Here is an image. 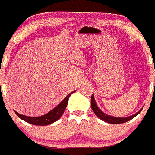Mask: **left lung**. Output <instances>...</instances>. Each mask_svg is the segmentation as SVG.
I'll return each mask as SVG.
<instances>
[{"label":"left lung","mask_w":155,"mask_h":155,"mask_svg":"<svg viewBox=\"0 0 155 155\" xmlns=\"http://www.w3.org/2000/svg\"><path fill=\"white\" fill-rule=\"evenodd\" d=\"M91 107H92V109L94 112V113L97 115L100 119H102V121H105V122H108V123L113 124V125H115V124L124 123V122L128 121L129 120L132 119L133 118H134L136 115H138V114L141 112V110H142V108H141V110H139L138 112L134 114V115H131V116L125 117V118H118V117L111 116V115H107V114L104 113L103 112H102V111L100 110V108L98 107L97 104H96V102H95V98H94L93 95H92V97H91Z\"/></svg>","instance_id":"8db88e82"}]
</instances>
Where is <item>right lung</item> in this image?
Returning <instances> with one entry per match:
<instances>
[{"mask_svg":"<svg viewBox=\"0 0 155 155\" xmlns=\"http://www.w3.org/2000/svg\"><path fill=\"white\" fill-rule=\"evenodd\" d=\"M76 91H73V92H70L69 95L60 102L59 105L56 107H55L53 109H52L50 112H49L48 113H47L46 115H42V116L39 117H30V116H26V115H23L19 114L18 112H17L16 111H14L16 113V115L19 117L20 118H21L24 121H27L28 123L32 124V125H48L50 124L53 123L55 121H57L60 117L62 116V115L64 112L65 109H66V106H67L68 103V99H69V96L72 95V93L75 92Z\"/></svg>","mask_w":155,"mask_h":155,"instance_id":"obj_1","label":"right lung"}]
</instances>
